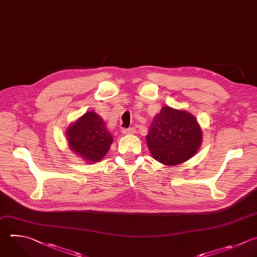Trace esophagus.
I'll list each match as a JSON object with an SVG mask.
<instances>
[{"mask_svg":"<svg viewBox=\"0 0 257 257\" xmlns=\"http://www.w3.org/2000/svg\"><path fill=\"white\" fill-rule=\"evenodd\" d=\"M122 133L123 134H128V135H133L136 133V128L135 127H128V128H123L122 130Z\"/></svg>","mask_w":257,"mask_h":257,"instance_id":"34e87169","label":"esophagus"}]
</instances>
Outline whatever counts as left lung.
I'll return each mask as SVG.
<instances>
[{
  "label": "left lung",
  "mask_w": 257,
  "mask_h": 257,
  "mask_svg": "<svg viewBox=\"0 0 257 257\" xmlns=\"http://www.w3.org/2000/svg\"><path fill=\"white\" fill-rule=\"evenodd\" d=\"M146 139L154 158L174 166L194 155L201 144L202 134L192 114L164 106L154 117Z\"/></svg>",
  "instance_id": "8db88e82"
}]
</instances>
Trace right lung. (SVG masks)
<instances>
[{
  "mask_svg": "<svg viewBox=\"0 0 257 257\" xmlns=\"http://www.w3.org/2000/svg\"><path fill=\"white\" fill-rule=\"evenodd\" d=\"M70 149L86 161L98 162L112 144V137L105 123L94 111L86 112L67 132Z\"/></svg>",
  "mask_w": 257,
  "mask_h": 257,
  "instance_id": "obj_1",
  "label": "right lung"
}]
</instances>
